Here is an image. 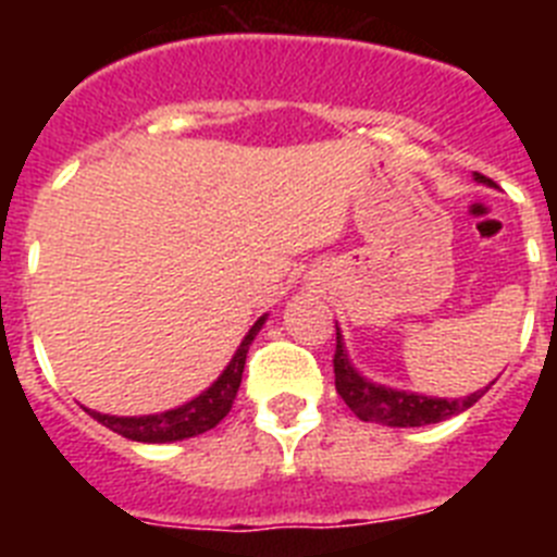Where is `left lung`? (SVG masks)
Listing matches in <instances>:
<instances>
[{"label": "left lung", "instance_id": "obj_1", "mask_svg": "<svg viewBox=\"0 0 557 557\" xmlns=\"http://www.w3.org/2000/svg\"><path fill=\"white\" fill-rule=\"evenodd\" d=\"M476 181L491 184V181L485 178V175H480V172H476ZM334 387H337L339 398L351 407V412L359 421H373V424L385 426L437 424V421H446V418L457 416V412L469 410L471 405H476V401L488 393V387H485V391H474L471 396L462 398H432L407 391H393V387L368 382V379L362 376V373L354 371V366L348 362L339 329L337 348H334Z\"/></svg>", "mask_w": 557, "mask_h": 557}]
</instances>
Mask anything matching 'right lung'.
<instances>
[{
  "instance_id": "right-lung-1",
  "label": "right lung",
  "mask_w": 557,
  "mask_h": 557,
  "mask_svg": "<svg viewBox=\"0 0 557 557\" xmlns=\"http://www.w3.org/2000/svg\"><path fill=\"white\" fill-rule=\"evenodd\" d=\"M264 321H268V314H262V318L250 326V332L245 334V339L239 343V348H236V354L231 357L228 366H225V371L218 376V382H214L209 391L200 393L198 398L186 401V405L175 407V410L139 418L102 416V412L97 410L86 412L91 418H97L102 426L116 432V435L127 437V441H139V444H172V441H184V437H195L214 430V426L228 416L231 405H234L239 382H243L245 357H248L250 343H253V337L259 334V329L264 326Z\"/></svg>"
}]
</instances>
